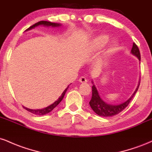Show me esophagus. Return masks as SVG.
Masks as SVG:
<instances>
[{"instance_id":"obj_1","label":"esophagus","mask_w":152,"mask_h":152,"mask_svg":"<svg viewBox=\"0 0 152 152\" xmlns=\"http://www.w3.org/2000/svg\"><path fill=\"white\" fill-rule=\"evenodd\" d=\"M79 81L81 82V83H86L87 82V78L85 77V76H81L79 78Z\"/></svg>"}]
</instances>
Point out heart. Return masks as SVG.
Returning <instances> with one entry per match:
<instances>
[{"mask_svg":"<svg viewBox=\"0 0 152 152\" xmlns=\"http://www.w3.org/2000/svg\"><path fill=\"white\" fill-rule=\"evenodd\" d=\"M109 38L106 35H101V36H99L98 37H96L94 39V47L97 49H99V48H102L103 47L106 46V43L109 41ZM115 45L113 44L112 46H111V48H110V51H112L114 49Z\"/></svg>","mask_w":152,"mask_h":152,"instance_id":"b5f03b06","label":"heart"}]
</instances>
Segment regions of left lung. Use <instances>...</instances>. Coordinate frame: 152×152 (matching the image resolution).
<instances>
[{
  "mask_svg": "<svg viewBox=\"0 0 152 152\" xmlns=\"http://www.w3.org/2000/svg\"><path fill=\"white\" fill-rule=\"evenodd\" d=\"M132 53L137 56L139 61L141 60L140 51H139V48H138L137 45L135 43H133V46H132ZM139 84H140V82L138 85L137 89L134 91L133 95L130 97L129 99H128L126 102H124L123 104H119V105H111V104H108L106 102H104L99 96V93L95 86L93 85V86H92V96L91 99L89 102L91 107L96 114L101 116H105V117L106 116H112L119 114L129 105L132 99H133L135 94L137 93L138 88H139Z\"/></svg>",
  "mask_w": 152,
  "mask_h": 152,
  "instance_id": "obj_1",
  "label": "left lung"
}]
</instances>
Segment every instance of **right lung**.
I'll use <instances>...</instances> for the list:
<instances>
[{
    "label": "right lung",
    "mask_w": 152,
    "mask_h": 152,
    "mask_svg": "<svg viewBox=\"0 0 152 152\" xmlns=\"http://www.w3.org/2000/svg\"><path fill=\"white\" fill-rule=\"evenodd\" d=\"M39 25H43V26H53V27H56V26H61L60 24L56 23H51V22H49V21H46V20H41V21H39V22H38V23H36L34 24V25H33V26H30V27H29L27 29V31L28 30H31V29L34 28L36 27V26H39ZM69 86H68L67 88H66V89L64 90V91L63 92L62 94H61V96L59 97L58 100L56 101V102H54L53 104H52L51 105L48 106V107L44 108V109H27V108L24 107V106H23V108L26 110H27V111H28L29 112L32 113V114H36V115H40V116H41V115H45V114H48V113L50 112V111H51L52 110H53L54 108L56 107V106H58L59 103L61 102L62 99H64V95H65L66 91H67L68 88H69Z\"/></svg>",
    "instance_id": "1"
}]
</instances>
